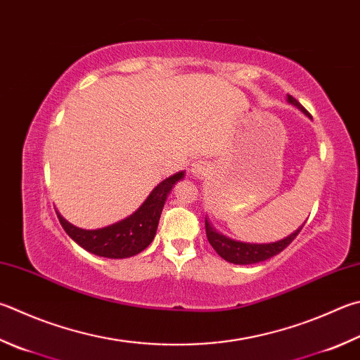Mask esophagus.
I'll use <instances>...</instances> for the list:
<instances>
[{"mask_svg":"<svg viewBox=\"0 0 360 360\" xmlns=\"http://www.w3.org/2000/svg\"><path fill=\"white\" fill-rule=\"evenodd\" d=\"M211 172V165L206 160H197L193 162V165L191 168V173L195 176V178H205V176Z\"/></svg>","mask_w":360,"mask_h":360,"instance_id":"obj_1","label":"esophagus"}]
</instances>
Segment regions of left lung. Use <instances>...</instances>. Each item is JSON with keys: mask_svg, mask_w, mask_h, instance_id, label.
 <instances>
[{"mask_svg": "<svg viewBox=\"0 0 360 360\" xmlns=\"http://www.w3.org/2000/svg\"><path fill=\"white\" fill-rule=\"evenodd\" d=\"M288 102L292 103L294 107H297L300 112L309 115V112H307V110L300 105L292 96H288ZM205 226H206V236H207L209 244L212 245L214 250L217 252L221 258L233 264H255V263H259V261H266L272 257H276V255L285 250V248L288 247L294 239H296L300 230H302V226H299L296 231L290 234V236H286L282 240H277V243L248 244V243H239V240L230 239L224 236V234L217 233L207 220L205 221Z\"/></svg>", "mask_w": 360, "mask_h": 360, "instance_id": "left-lung-1", "label": "left lung"}]
</instances>
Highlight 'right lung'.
Instances as JSON below:
<instances>
[{"mask_svg": "<svg viewBox=\"0 0 360 360\" xmlns=\"http://www.w3.org/2000/svg\"><path fill=\"white\" fill-rule=\"evenodd\" d=\"M182 178H184V172L169 176L159 186H155L146 201L132 215L117 224L99 228V230H82L63 219L61 214L56 212V215L64 231L84 250L94 253L97 257L115 259L134 257L153 243L168 193Z\"/></svg>", "mask_w": 360, "mask_h": 360, "instance_id": "1", "label": "right lung"}]
</instances>
